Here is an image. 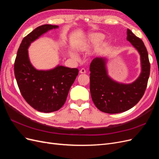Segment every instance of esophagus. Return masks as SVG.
<instances>
[{
	"mask_svg": "<svg viewBox=\"0 0 159 159\" xmlns=\"http://www.w3.org/2000/svg\"><path fill=\"white\" fill-rule=\"evenodd\" d=\"M80 74H85L86 73V71H85V70L84 68H82V69L80 70Z\"/></svg>",
	"mask_w": 159,
	"mask_h": 159,
	"instance_id": "obj_1",
	"label": "esophagus"
}]
</instances>
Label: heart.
<instances>
[{"label": "heart", "mask_w": 159, "mask_h": 159, "mask_svg": "<svg viewBox=\"0 0 159 159\" xmlns=\"http://www.w3.org/2000/svg\"><path fill=\"white\" fill-rule=\"evenodd\" d=\"M103 38V36L101 35V34H93L91 36V42L93 43V44H97V43L99 42L101 40H102V39ZM78 50L79 51H83L84 50H85V48L84 47H78ZM71 56L73 57V58L74 59H76L77 57L75 54H71Z\"/></svg>", "instance_id": "obj_1"}]
</instances>
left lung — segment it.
Segmentation results:
<instances>
[{
    "label": "left lung",
    "instance_id": "left-lung-1",
    "mask_svg": "<svg viewBox=\"0 0 159 159\" xmlns=\"http://www.w3.org/2000/svg\"><path fill=\"white\" fill-rule=\"evenodd\" d=\"M127 40L141 55V73L132 84H119L111 79L107 73L105 58L95 57L91 62V98L97 108L104 113L113 114L126 111L140 101L147 88L151 66L146 47L141 38L129 29H127Z\"/></svg>",
    "mask_w": 159,
    "mask_h": 159
}]
</instances>
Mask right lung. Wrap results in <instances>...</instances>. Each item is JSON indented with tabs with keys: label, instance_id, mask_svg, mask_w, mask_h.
<instances>
[{
	"label": "right lung",
	"instance_id": "right-lung-1",
	"mask_svg": "<svg viewBox=\"0 0 159 159\" xmlns=\"http://www.w3.org/2000/svg\"><path fill=\"white\" fill-rule=\"evenodd\" d=\"M57 27L42 25L28 34L19 46L14 61V75L22 97L32 107L44 113L56 111L63 106L79 72L78 68L61 66L50 70H37L30 64L28 54L30 43Z\"/></svg>",
	"mask_w": 159,
	"mask_h": 159
}]
</instances>
